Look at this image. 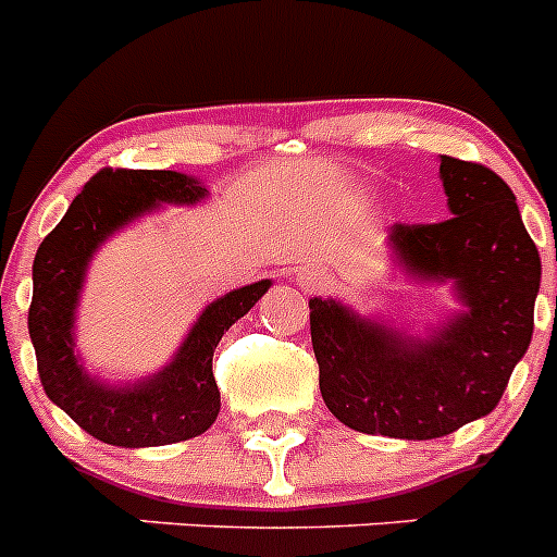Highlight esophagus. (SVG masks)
<instances>
[{
    "instance_id": "obj_1",
    "label": "esophagus",
    "mask_w": 557,
    "mask_h": 557,
    "mask_svg": "<svg viewBox=\"0 0 557 557\" xmlns=\"http://www.w3.org/2000/svg\"><path fill=\"white\" fill-rule=\"evenodd\" d=\"M298 284H301L304 289H309V293H321V289H326L329 284V273L323 268H304L301 273H298Z\"/></svg>"
}]
</instances>
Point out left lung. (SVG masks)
<instances>
[{
    "instance_id": "8db88e82",
    "label": "left lung",
    "mask_w": 557,
    "mask_h": 557,
    "mask_svg": "<svg viewBox=\"0 0 557 557\" xmlns=\"http://www.w3.org/2000/svg\"><path fill=\"white\" fill-rule=\"evenodd\" d=\"M449 220L396 223L407 273L457 284L466 312L430 339L398 337L337 301H309L321 393L334 418L368 435L430 441L499 405L533 337L541 256L513 191L476 161L441 156Z\"/></svg>"
}]
</instances>
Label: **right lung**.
<instances>
[{"label":"right lung","instance_id":"right-lung-1","mask_svg":"<svg viewBox=\"0 0 557 557\" xmlns=\"http://www.w3.org/2000/svg\"><path fill=\"white\" fill-rule=\"evenodd\" d=\"M203 195V186L181 172L106 166L83 186L38 248L27 314L38 376L47 396L102 444L125 449L178 444L206 432L218 418L214 348L228 326L268 293L270 282L234 289L206 307L170 366L139 385H100L77 362L72 339L77 295L97 245L159 203H195Z\"/></svg>","mask_w":557,"mask_h":557}]
</instances>
